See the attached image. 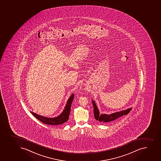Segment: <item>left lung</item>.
<instances>
[{"mask_svg":"<svg viewBox=\"0 0 161 161\" xmlns=\"http://www.w3.org/2000/svg\"><path fill=\"white\" fill-rule=\"evenodd\" d=\"M93 105V110H94V118L97 120L101 122L107 123L114 121L117 119L118 118L121 116L126 115L130 111L132 108H127L125 110H123L121 111L117 112L115 113H112L110 114H102L100 115L99 110L97 108V106L96 105L94 101L92 100Z\"/></svg>","mask_w":161,"mask_h":161,"instance_id":"left-lung-1","label":"left lung"}]
</instances>
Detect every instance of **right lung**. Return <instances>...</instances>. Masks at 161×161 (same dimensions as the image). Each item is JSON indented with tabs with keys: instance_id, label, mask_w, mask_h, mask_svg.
Returning a JSON list of instances; mask_svg holds the SVG:
<instances>
[{
	"instance_id": "obj_1",
	"label": "right lung",
	"mask_w": 161,
	"mask_h": 161,
	"mask_svg": "<svg viewBox=\"0 0 161 161\" xmlns=\"http://www.w3.org/2000/svg\"><path fill=\"white\" fill-rule=\"evenodd\" d=\"M73 98H74V94H72L69 98L64 109L62 112V113L56 118H47L45 116L39 115L37 114L36 113L32 112H31L36 118H37V119H39V121L45 124L52 125H60L68 120L69 114H70V109H71V105Z\"/></svg>"
}]
</instances>
